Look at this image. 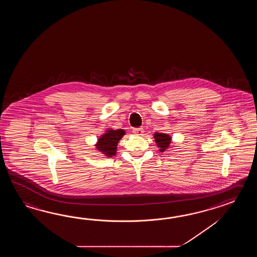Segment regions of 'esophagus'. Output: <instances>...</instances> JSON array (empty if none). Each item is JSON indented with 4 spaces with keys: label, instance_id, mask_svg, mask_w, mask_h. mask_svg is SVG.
<instances>
[{
    "label": "esophagus",
    "instance_id": "obj_1",
    "mask_svg": "<svg viewBox=\"0 0 257 257\" xmlns=\"http://www.w3.org/2000/svg\"><path fill=\"white\" fill-rule=\"evenodd\" d=\"M144 132V130L142 127L140 128H133V133L136 135H142V133Z\"/></svg>",
    "mask_w": 257,
    "mask_h": 257
}]
</instances>
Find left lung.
Listing matches in <instances>:
<instances>
[{
  "label": "left lung",
  "mask_w": 257,
  "mask_h": 257,
  "mask_svg": "<svg viewBox=\"0 0 257 257\" xmlns=\"http://www.w3.org/2000/svg\"><path fill=\"white\" fill-rule=\"evenodd\" d=\"M154 139L157 146L160 148V152L164 153L165 150H167L170 147L171 144V137L165 133H155L154 134Z\"/></svg>",
  "instance_id": "obj_1"
}]
</instances>
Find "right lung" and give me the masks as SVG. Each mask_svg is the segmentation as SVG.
I'll list each match as a JSON object with an SVG mask.
<instances>
[{
  "label": "right lung",
  "instance_id": "obj_1",
  "mask_svg": "<svg viewBox=\"0 0 257 257\" xmlns=\"http://www.w3.org/2000/svg\"><path fill=\"white\" fill-rule=\"evenodd\" d=\"M124 135L125 131L123 130H108L104 135L99 138L95 145L96 149L106 157L115 156L117 143Z\"/></svg>",
  "mask_w": 257,
  "mask_h": 257
}]
</instances>
